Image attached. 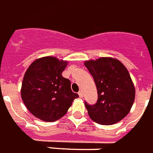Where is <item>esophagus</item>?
<instances>
[{"instance_id": "obj_1", "label": "esophagus", "mask_w": 153, "mask_h": 153, "mask_svg": "<svg viewBox=\"0 0 153 153\" xmlns=\"http://www.w3.org/2000/svg\"><path fill=\"white\" fill-rule=\"evenodd\" d=\"M79 96L80 98H82V97H83V93H82V91H80L79 92Z\"/></svg>"}]
</instances>
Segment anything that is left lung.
<instances>
[{"label":"left lung","instance_id":"8db88e82","mask_svg":"<svg viewBox=\"0 0 153 153\" xmlns=\"http://www.w3.org/2000/svg\"><path fill=\"white\" fill-rule=\"evenodd\" d=\"M84 65L94 79L98 100L94 105L85 103L91 119L100 125H114L131 111L135 88L127 69L119 60L103 56L88 60Z\"/></svg>","mask_w":153,"mask_h":153}]
</instances>
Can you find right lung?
<instances>
[{
    "label": "right lung",
    "mask_w": 153,
    "mask_h": 153,
    "mask_svg": "<svg viewBox=\"0 0 153 153\" xmlns=\"http://www.w3.org/2000/svg\"><path fill=\"white\" fill-rule=\"evenodd\" d=\"M68 62L47 56L36 59L25 72L21 88L24 105L39 119L53 123L67 113L74 100L71 81L62 76Z\"/></svg>",
    "instance_id": "add662e5"
}]
</instances>
